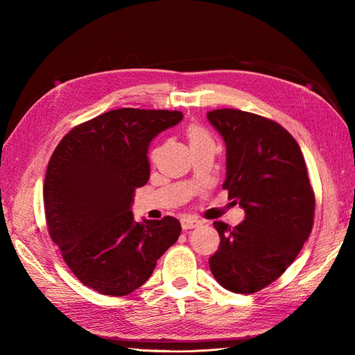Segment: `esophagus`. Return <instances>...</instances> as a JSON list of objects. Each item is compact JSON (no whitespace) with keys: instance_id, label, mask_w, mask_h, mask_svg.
Returning <instances> with one entry per match:
<instances>
[{"instance_id":"esophagus-1","label":"esophagus","mask_w":355,"mask_h":355,"mask_svg":"<svg viewBox=\"0 0 355 355\" xmlns=\"http://www.w3.org/2000/svg\"><path fill=\"white\" fill-rule=\"evenodd\" d=\"M201 224V221H198L197 218H191V216H186L182 220V227L183 230H189V229H195L198 227V225Z\"/></svg>"}]
</instances>
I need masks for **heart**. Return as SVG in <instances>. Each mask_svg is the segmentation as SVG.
<instances>
[{"label": "heart", "instance_id": "1", "mask_svg": "<svg viewBox=\"0 0 355 355\" xmlns=\"http://www.w3.org/2000/svg\"><path fill=\"white\" fill-rule=\"evenodd\" d=\"M187 140H189V146L195 148L200 145H205V143L212 141V137L207 134L206 130H202L198 125H191L187 128Z\"/></svg>", "mask_w": 355, "mask_h": 355}]
</instances>
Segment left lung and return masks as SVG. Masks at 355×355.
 <instances>
[{"mask_svg": "<svg viewBox=\"0 0 355 355\" xmlns=\"http://www.w3.org/2000/svg\"><path fill=\"white\" fill-rule=\"evenodd\" d=\"M225 143L223 189L245 218L236 227L216 221L220 248L209 267L225 290L250 294L291 266L313 229L314 192L297 141L266 117L239 110L207 112Z\"/></svg>", "mask_w": 355, "mask_h": 355, "instance_id": "left-lung-1", "label": "left lung"}]
</instances>
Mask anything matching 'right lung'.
Returning <instances> with one entry per match:
<instances>
[{"mask_svg": "<svg viewBox=\"0 0 355 355\" xmlns=\"http://www.w3.org/2000/svg\"><path fill=\"white\" fill-rule=\"evenodd\" d=\"M182 119L180 111L112 110L73 128L53 153L44 183L49 232L88 288L126 296L178 239L177 218L135 223L131 205L149 180L150 141Z\"/></svg>", "mask_w": 355, "mask_h": 355, "instance_id": "add662e5", "label": "right lung"}]
</instances>
